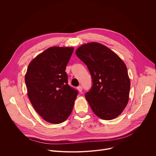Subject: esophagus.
I'll use <instances>...</instances> for the list:
<instances>
[{"instance_id": "esophagus-1", "label": "esophagus", "mask_w": 156, "mask_h": 156, "mask_svg": "<svg viewBox=\"0 0 156 156\" xmlns=\"http://www.w3.org/2000/svg\"><path fill=\"white\" fill-rule=\"evenodd\" d=\"M77 90L80 93H81L82 90H83V87L81 86H79L78 87H77Z\"/></svg>"}]
</instances>
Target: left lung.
Segmentation results:
<instances>
[{
    "label": "left lung",
    "instance_id": "obj_1",
    "mask_svg": "<svg viewBox=\"0 0 156 156\" xmlns=\"http://www.w3.org/2000/svg\"><path fill=\"white\" fill-rule=\"evenodd\" d=\"M87 66L93 87L85 98L93 112L110 120L119 116L128 104L130 80L125 63L114 51L102 44H84L75 51Z\"/></svg>",
    "mask_w": 156,
    "mask_h": 156
}]
</instances>
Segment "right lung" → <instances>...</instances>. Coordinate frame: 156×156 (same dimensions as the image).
Masks as SVG:
<instances>
[{
	"mask_svg": "<svg viewBox=\"0 0 156 156\" xmlns=\"http://www.w3.org/2000/svg\"><path fill=\"white\" fill-rule=\"evenodd\" d=\"M73 51V47H51L31 60L25 74L31 103L51 123L59 124L68 119L78 94L68 84L65 72Z\"/></svg>",
	"mask_w": 156,
	"mask_h": 156,
	"instance_id": "1",
	"label": "right lung"
}]
</instances>
